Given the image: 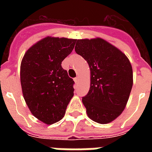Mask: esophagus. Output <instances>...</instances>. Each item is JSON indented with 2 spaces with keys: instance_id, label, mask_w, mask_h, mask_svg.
Segmentation results:
<instances>
[{
  "instance_id": "obj_1",
  "label": "esophagus",
  "mask_w": 152,
  "mask_h": 152,
  "mask_svg": "<svg viewBox=\"0 0 152 152\" xmlns=\"http://www.w3.org/2000/svg\"><path fill=\"white\" fill-rule=\"evenodd\" d=\"M79 80H80V78L79 77H76L75 79H74V81L76 83V84H78L79 83Z\"/></svg>"
}]
</instances>
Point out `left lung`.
<instances>
[{
    "instance_id": "1",
    "label": "left lung",
    "mask_w": 152,
    "mask_h": 152,
    "mask_svg": "<svg viewBox=\"0 0 152 152\" xmlns=\"http://www.w3.org/2000/svg\"><path fill=\"white\" fill-rule=\"evenodd\" d=\"M75 50L88 63L90 88L82 98L87 115L108 124L122 113L133 86V69L121 50L102 38L76 40Z\"/></svg>"
}]
</instances>
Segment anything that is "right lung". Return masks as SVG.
Here are the masks:
<instances>
[{
	"label": "right lung",
	"instance_id": "1",
	"mask_svg": "<svg viewBox=\"0 0 152 152\" xmlns=\"http://www.w3.org/2000/svg\"><path fill=\"white\" fill-rule=\"evenodd\" d=\"M75 39L46 37L28 49L20 66L24 100L31 114L46 124L62 120L74 95V81L61 66Z\"/></svg>",
	"mask_w": 152,
	"mask_h": 152
}]
</instances>
